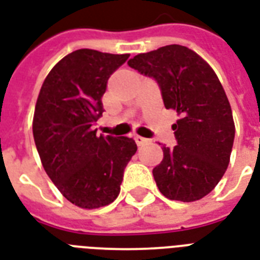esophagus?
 <instances>
[{"label":"esophagus","instance_id":"obj_1","mask_svg":"<svg viewBox=\"0 0 260 260\" xmlns=\"http://www.w3.org/2000/svg\"><path fill=\"white\" fill-rule=\"evenodd\" d=\"M134 140H136V142H137V145H138V146H141V145L148 144V142H149L148 138H145V137H141V136H134Z\"/></svg>","mask_w":260,"mask_h":260}]
</instances>
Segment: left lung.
Returning <instances> with one entry per match:
<instances>
[{"instance_id":"left-lung-1","label":"left lung","mask_w":260,"mask_h":260,"mask_svg":"<svg viewBox=\"0 0 260 260\" xmlns=\"http://www.w3.org/2000/svg\"><path fill=\"white\" fill-rule=\"evenodd\" d=\"M127 63L157 82L167 110L180 115L172 126L176 146L164 145V158L153 168L158 190L172 201L203 198L224 176L235 140L220 80L198 54L179 44L138 54Z\"/></svg>"}]
</instances>
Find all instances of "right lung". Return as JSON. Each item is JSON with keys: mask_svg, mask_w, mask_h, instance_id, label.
<instances>
[{"mask_svg": "<svg viewBox=\"0 0 260 260\" xmlns=\"http://www.w3.org/2000/svg\"><path fill=\"white\" fill-rule=\"evenodd\" d=\"M128 54L81 48L44 80L34 115V140L48 178L68 201L98 209L119 195L124 168L137 152L128 137L96 134L108 78Z\"/></svg>", "mask_w": 260, "mask_h": 260, "instance_id": "add662e5", "label": "right lung"}]
</instances>
